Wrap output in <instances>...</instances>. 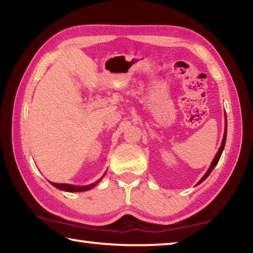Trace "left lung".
<instances>
[{
  "mask_svg": "<svg viewBox=\"0 0 253 253\" xmlns=\"http://www.w3.org/2000/svg\"><path fill=\"white\" fill-rule=\"evenodd\" d=\"M225 139H226V124H225V130H224V136H223V140H222V144H221V147H220V149L219 151H217V153H216V155H215V157H214V160H213V162H212V164H211V166H210V169H208V172L205 173V175L204 176L201 178V181L198 183V184H200L201 182H203L205 178H207L209 175H210V173L212 172L213 170V169L215 168V165L217 164V162H219V160H220V157H221V154H222V152H223V148H224V145H225Z\"/></svg>",
  "mask_w": 253,
  "mask_h": 253,
  "instance_id": "left-lung-1",
  "label": "left lung"
}]
</instances>
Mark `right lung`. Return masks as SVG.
<instances>
[{"label": "right lung", "instance_id": "right-lung-1", "mask_svg": "<svg viewBox=\"0 0 253 253\" xmlns=\"http://www.w3.org/2000/svg\"><path fill=\"white\" fill-rule=\"evenodd\" d=\"M100 181H101V178L98 179V181L93 184H90V185H87V186H75V185H70V184H58V183H53V182H50V183L52 184L53 186L59 188V190H63L67 192H84V191L90 190V188H92L93 186H96Z\"/></svg>", "mask_w": 253, "mask_h": 253}]
</instances>
